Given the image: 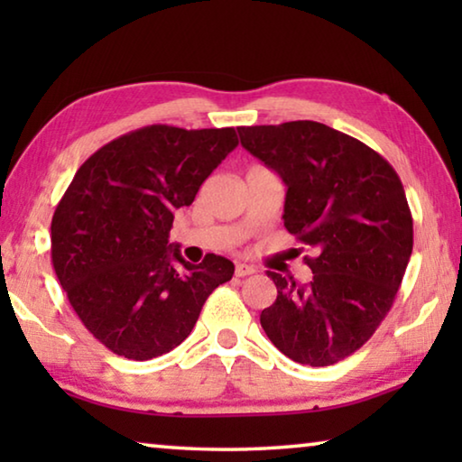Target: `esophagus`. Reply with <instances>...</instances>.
I'll return each mask as SVG.
<instances>
[{"instance_id":"34e87169","label":"esophagus","mask_w":462,"mask_h":462,"mask_svg":"<svg viewBox=\"0 0 462 462\" xmlns=\"http://www.w3.org/2000/svg\"><path fill=\"white\" fill-rule=\"evenodd\" d=\"M234 273H236V277H248V275H253V273H254V267H250V264H245V263H238L236 269H234Z\"/></svg>"}]
</instances>
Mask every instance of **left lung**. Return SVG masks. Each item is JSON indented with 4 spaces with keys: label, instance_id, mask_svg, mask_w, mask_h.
I'll use <instances>...</instances> for the list:
<instances>
[{
    "label": "left lung",
    "instance_id": "left-lung-1",
    "mask_svg": "<svg viewBox=\"0 0 462 462\" xmlns=\"http://www.w3.org/2000/svg\"><path fill=\"white\" fill-rule=\"evenodd\" d=\"M238 134L285 183L287 232L316 250L306 285L267 273L277 300L263 310V330L295 363H338L371 338L402 285L413 246L403 185L379 152L326 124L240 126Z\"/></svg>",
    "mask_w": 462,
    "mask_h": 462
}]
</instances>
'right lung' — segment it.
Listing matches in <instances>:
<instances>
[{
  "label": "right lung",
  "mask_w": 462,
  "mask_h": 462,
  "mask_svg": "<svg viewBox=\"0 0 462 462\" xmlns=\"http://www.w3.org/2000/svg\"><path fill=\"white\" fill-rule=\"evenodd\" d=\"M238 146L234 128L154 124L93 152L54 209L52 267L83 326L112 353L148 361L191 334L232 261L187 263L169 232L179 208Z\"/></svg>",
  "instance_id": "add662e5"
}]
</instances>
